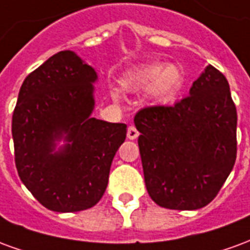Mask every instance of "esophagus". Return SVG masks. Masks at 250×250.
Instances as JSON below:
<instances>
[{"instance_id": "obj_1", "label": "esophagus", "mask_w": 250, "mask_h": 250, "mask_svg": "<svg viewBox=\"0 0 250 250\" xmlns=\"http://www.w3.org/2000/svg\"><path fill=\"white\" fill-rule=\"evenodd\" d=\"M139 136V132L135 128V125H130L128 128H127V138L128 139H136Z\"/></svg>"}]
</instances>
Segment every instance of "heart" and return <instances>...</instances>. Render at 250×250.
Listing matches in <instances>:
<instances>
[{
  "mask_svg": "<svg viewBox=\"0 0 250 250\" xmlns=\"http://www.w3.org/2000/svg\"><path fill=\"white\" fill-rule=\"evenodd\" d=\"M184 82V71L177 64L148 62L130 69L120 79V85L127 92H141L147 88L154 103H167L178 95ZM112 96L119 98L118 92H112Z\"/></svg>",
  "mask_w": 250,
  "mask_h": 250,
  "instance_id": "1",
  "label": "heart"
}]
</instances>
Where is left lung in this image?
<instances>
[{
  "instance_id": "obj_1",
  "label": "left lung",
  "mask_w": 250,
  "mask_h": 250,
  "mask_svg": "<svg viewBox=\"0 0 250 250\" xmlns=\"http://www.w3.org/2000/svg\"><path fill=\"white\" fill-rule=\"evenodd\" d=\"M188 93L134 118L147 191L166 209L210 204L236 162L237 111L226 77L208 65Z\"/></svg>"
}]
</instances>
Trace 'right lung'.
<instances>
[{"label":"right lung","instance_id":"add662e5","mask_svg":"<svg viewBox=\"0 0 250 250\" xmlns=\"http://www.w3.org/2000/svg\"><path fill=\"white\" fill-rule=\"evenodd\" d=\"M98 75L75 52L62 51L25 77L12 118L14 161L22 184L46 209L92 208L127 125L92 118ZM67 143L57 152L56 141Z\"/></svg>","mask_w":250,"mask_h":250}]
</instances>
